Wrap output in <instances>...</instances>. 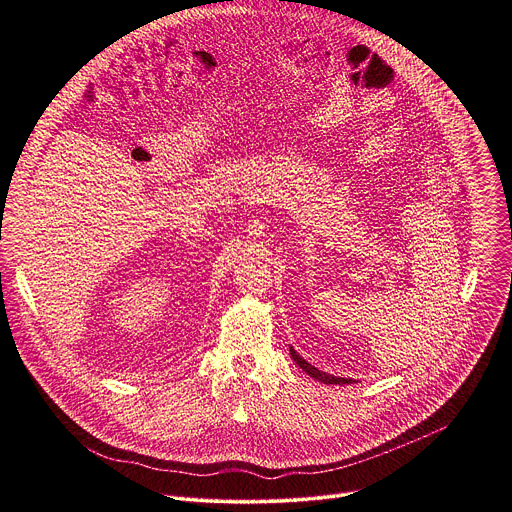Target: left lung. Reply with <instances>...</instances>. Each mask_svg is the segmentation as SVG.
I'll list each match as a JSON object with an SVG mask.
<instances>
[{"label": "left lung", "instance_id": "obj_1", "mask_svg": "<svg viewBox=\"0 0 512 512\" xmlns=\"http://www.w3.org/2000/svg\"><path fill=\"white\" fill-rule=\"evenodd\" d=\"M289 354H291V358L296 360V364H298V367H300L302 371H306L312 379H318L320 383H326V385H350V383H352V379H342V377H334V375H328V373L318 371L316 367H312L310 362H306L294 348H289Z\"/></svg>", "mask_w": 512, "mask_h": 512}]
</instances>
